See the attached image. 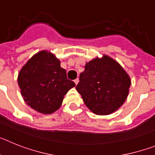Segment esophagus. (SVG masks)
Segmentation results:
<instances>
[{
  "label": "esophagus",
  "instance_id": "esophagus-1",
  "mask_svg": "<svg viewBox=\"0 0 155 155\" xmlns=\"http://www.w3.org/2000/svg\"><path fill=\"white\" fill-rule=\"evenodd\" d=\"M78 82H79V79L78 78L75 79V80H74V83H75V84H76V85L78 84Z\"/></svg>",
  "mask_w": 155,
  "mask_h": 155
}]
</instances>
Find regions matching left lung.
<instances>
[{
	"label": "left lung",
	"instance_id": "1",
	"mask_svg": "<svg viewBox=\"0 0 155 155\" xmlns=\"http://www.w3.org/2000/svg\"><path fill=\"white\" fill-rule=\"evenodd\" d=\"M77 91L96 115L114 113L127 99L131 81L120 64L109 56L93 59L81 73Z\"/></svg>",
	"mask_w": 155,
	"mask_h": 155
}]
</instances>
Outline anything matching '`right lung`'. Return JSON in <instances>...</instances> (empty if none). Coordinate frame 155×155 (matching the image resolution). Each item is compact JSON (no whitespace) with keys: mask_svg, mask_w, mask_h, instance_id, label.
I'll list each match as a JSON object with an SVG mask.
<instances>
[{"mask_svg":"<svg viewBox=\"0 0 155 155\" xmlns=\"http://www.w3.org/2000/svg\"><path fill=\"white\" fill-rule=\"evenodd\" d=\"M21 96L28 105L42 114H51L62 105L64 95L75 83L54 54L46 50L37 53L23 66L18 76Z\"/></svg>","mask_w":155,"mask_h":155,"instance_id":"obj_1","label":"right lung"}]
</instances>
